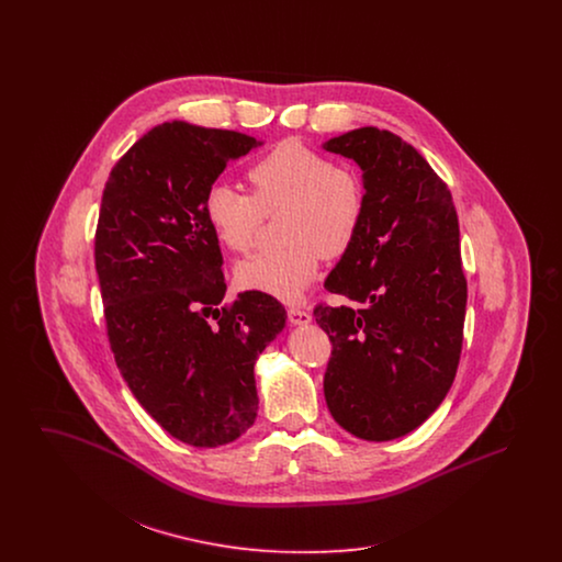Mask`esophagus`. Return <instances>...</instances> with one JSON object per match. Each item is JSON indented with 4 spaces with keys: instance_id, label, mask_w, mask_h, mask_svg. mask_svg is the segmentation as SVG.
<instances>
[{
    "instance_id": "esophagus-1",
    "label": "esophagus",
    "mask_w": 562,
    "mask_h": 562,
    "mask_svg": "<svg viewBox=\"0 0 562 562\" xmlns=\"http://www.w3.org/2000/svg\"><path fill=\"white\" fill-rule=\"evenodd\" d=\"M289 321L294 326H303V324L312 322V314L307 310H301V307H289Z\"/></svg>"
}]
</instances>
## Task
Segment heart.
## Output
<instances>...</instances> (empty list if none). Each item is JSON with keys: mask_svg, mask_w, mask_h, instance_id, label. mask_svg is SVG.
<instances>
[{"mask_svg": "<svg viewBox=\"0 0 562 562\" xmlns=\"http://www.w3.org/2000/svg\"><path fill=\"white\" fill-rule=\"evenodd\" d=\"M252 195L227 183L204 193V216L216 240L246 252L266 214L280 216L284 248L255 255L236 268L241 289L299 301L314 284L322 257L337 259L356 240L364 218V186L346 166H335L310 145L286 138L248 168Z\"/></svg>", "mask_w": 562, "mask_h": 562, "instance_id": "b5f03b06", "label": "heart"}]
</instances>
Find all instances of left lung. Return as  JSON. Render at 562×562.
Returning a JSON list of instances; mask_svg holds the SVG:
<instances>
[{
  "label": "left lung",
  "mask_w": 562,
  "mask_h": 562,
  "mask_svg": "<svg viewBox=\"0 0 562 562\" xmlns=\"http://www.w3.org/2000/svg\"><path fill=\"white\" fill-rule=\"evenodd\" d=\"M322 149L362 170L364 218L324 286L358 307L314 310L333 341L324 398L333 419L371 442L419 428L453 385L468 284L451 191L398 134L374 126Z\"/></svg>",
  "instance_id": "obj_1"
}]
</instances>
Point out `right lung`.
Wrapping results in <instances>:
<instances>
[{
  "label": "right lung",
  "instance_id": "obj_1",
  "mask_svg": "<svg viewBox=\"0 0 562 562\" xmlns=\"http://www.w3.org/2000/svg\"><path fill=\"white\" fill-rule=\"evenodd\" d=\"M263 145L255 136L164 122L109 175L94 259L109 344L134 398L172 438L214 449L257 419L255 362L286 310L246 291L227 307L223 257L204 193Z\"/></svg>",
  "mask_w": 562,
  "mask_h": 562
}]
</instances>
